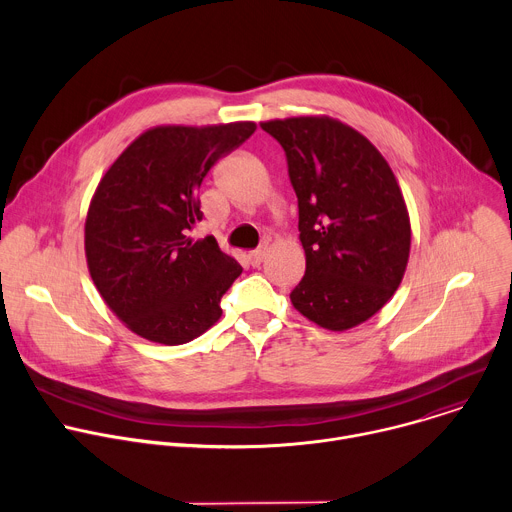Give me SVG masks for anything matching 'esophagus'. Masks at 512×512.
<instances>
[{
  "instance_id": "34e87169",
  "label": "esophagus",
  "mask_w": 512,
  "mask_h": 512,
  "mask_svg": "<svg viewBox=\"0 0 512 512\" xmlns=\"http://www.w3.org/2000/svg\"><path fill=\"white\" fill-rule=\"evenodd\" d=\"M265 253H267V247H259V249H255V251H249V255H247V257H249V263H251L253 267L261 265Z\"/></svg>"
}]
</instances>
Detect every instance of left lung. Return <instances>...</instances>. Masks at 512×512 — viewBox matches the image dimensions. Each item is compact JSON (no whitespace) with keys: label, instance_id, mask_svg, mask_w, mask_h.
Wrapping results in <instances>:
<instances>
[{"label":"left lung","instance_id":"8db88e82","mask_svg":"<svg viewBox=\"0 0 512 512\" xmlns=\"http://www.w3.org/2000/svg\"><path fill=\"white\" fill-rule=\"evenodd\" d=\"M261 127L281 143L300 206L306 275L291 304L332 332L367 322L401 285L411 249L409 212L391 166L367 137L328 115Z\"/></svg>","mask_w":512,"mask_h":512}]
</instances>
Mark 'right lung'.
<instances>
[{"label": "right lung", "instance_id": "obj_1", "mask_svg": "<svg viewBox=\"0 0 512 512\" xmlns=\"http://www.w3.org/2000/svg\"><path fill=\"white\" fill-rule=\"evenodd\" d=\"M257 125H156L135 137L101 178L85 221L91 279L137 336L178 346L223 316L221 298L243 267L214 237L190 239L198 188L218 158Z\"/></svg>", "mask_w": 512, "mask_h": 512}]
</instances>
